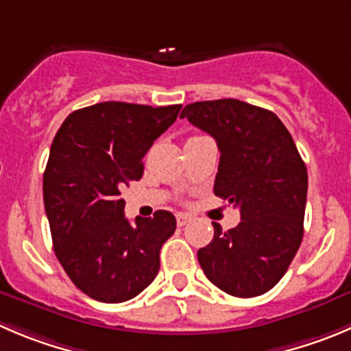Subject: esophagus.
Here are the masks:
<instances>
[{
	"instance_id": "obj_1",
	"label": "esophagus",
	"mask_w": 351,
	"mask_h": 351,
	"mask_svg": "<svg viewBox=\"0 0 351 351\" xmlns=\"http://www.w3.org/2000/svg\"><path fill=\"white\" fill-rule=\"evenodd\" d=\"M176 219H178V226H179V228H182V226H186V223H188L189 220H191V217L186 215V213H178V215H176Z\"/></svg>"
}]
</instances>
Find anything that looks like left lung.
<instances>
[{"label": "left lung", "instance_id": "8db88e82", "mask_svg": "<svg viewBox=\"0 0 351 351\" xmlns=\"http://www.w3.org/2000/svg\"><path fill=\"white\" fill-rule=\"evenodd\" d=\"M208 132L220 152L213 193L234 203L241 222L198 250L210 282L238 298H253L281 281L303 238L306 167L276 113L239 99L186 105L181 113Z\"/></svg>", "mask_w": 351, "mask_h": 351}]
</instances>
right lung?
Listing matches in <instances>:
<instances>
[{"instance_id":"obj_1","label":"right lung","mask_w":351,"mask_h":351,"mask_svg":"<svg viewBox=\"0 0 351 351\" xmlns=\"http://www.w3.org/2000/svg\"><path fill=\"white\" fill-rule=\"evenodd\" d=\"M181 105L105 101L75 110L53 139L43 196L58 262L82 293L103 303L134 298L160 269L176 217L123 215L120 189L143 176V156Z\"/></svg>"}]
</instances>
